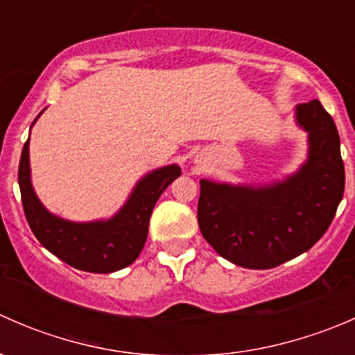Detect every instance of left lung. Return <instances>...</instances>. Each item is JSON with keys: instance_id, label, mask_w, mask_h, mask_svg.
Masks as SVG:
<instances>
[{"instance_id": "1", "label": "left lung", "mask_w": 355, "mask_h": 355, "mask_svg": "<svg viewBox=\"0 0 355 355\" xmlns=\"http://www.w3.org/2000/svg\"><path fill=\"white\" fill-rule=\"evenodd\" d=\"M295 118L309 134V153L287 180L264 187L200 180V234L237 266L270 270L309 250L343 198L345 170L330 113L313 99L297 106Z\"/></svg>"}]
</instances>
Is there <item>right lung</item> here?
<instances>
[{
    "label": "right lung",
    "mask_w": 355,
    "mask_h": 355,
    "mask_svg": "<svg viewBox=\"0 0 355 355\" xmlns=\"http://www.w3.org/2000/svg\"><path fill=\"white\" fill-rule=\"evenodd\" d=\"M180 173L177 164L157 168L139 180L130 198L113 218L75 223L49 213L35 196L31 184L27 139L20 156L19 185L28 227L49 252L77 270L113 273L137 259L148 239L149 218L156 200Z\"/></svg>",
    "instance_id": "obj_1"
}]
</instances>
